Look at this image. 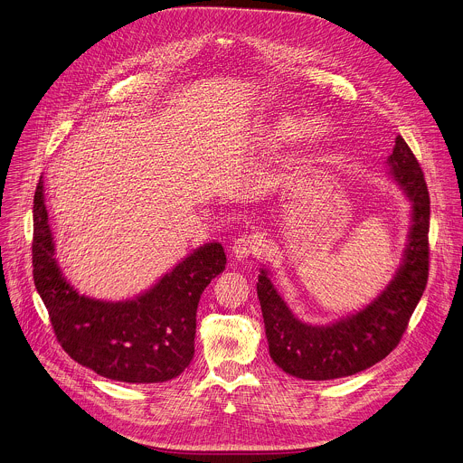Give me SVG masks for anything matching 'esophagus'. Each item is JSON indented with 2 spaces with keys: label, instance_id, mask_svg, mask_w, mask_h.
Listing matches in <instances>:
<instances>
[{
  "label": "esophagus",
  "instance_id": "34e87169",
  "mask_svg": "<svg viewBox=\"0 0 463 463\" xmlns=\"http://www.w3.org/2000/svg\"><path fill=\"white\" fill-rule=\"evenodd\" d=\"M259 248H260V237L257 233H246V235H241L239 239H235V242L232 246V255L237 260H244L250 255L257 253Z\"/></svg>",
  "mask_w": 463,
  "mask_h": 463
}]
</instances>
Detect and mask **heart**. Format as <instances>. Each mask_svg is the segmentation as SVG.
I'll use <instances>...</instances> for the list:
<instances>
[{"label": "heart", "mask_w": 463, "mask_h": 463, "mask_svg": "<svg viewBox=\"0 0 463 463\" xmlns=\"http://www.w3.org/2000/svg\"><path fill=\"white\" fill-rule=\"evenodd\" d=\"M298 130H300L298 121H295L293 118H280V119H275L273 123H268L262 128L260 141L264 145H279V143L293 137L295 134H298ZM326 136H327V128L322 123L313 121L304 128V137H306L309 148L320 145L326 139ZM172 199H174L175 204H181L186 199V192L184 190H175Z\"/></svg>", "instance_id": "b5f03b06"}]
</instances>
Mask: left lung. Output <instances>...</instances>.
I'll return each mask as SVG.
<instances>
[{
    "label": "left lung",
    "mask_w": 463,
    "mask_h": 463,
    "mask_svg": "<svg viewBox=\"0 0 463 463\" xmlns=\"http://www.w3.org/2000/svg\"><path fill=\"white\" fill-rule=\"evenodd\" d=\"M391 179L411 203V230L392 280L365 307L327 326L298 320L262 268L257 295L273 362L302 380H333L360 373L385 358L400 342L429 277L430 203L423 172L402 139L387 157Z\"/></svg>",
    "instance_id": "left-lung-1"
}]
</instances>
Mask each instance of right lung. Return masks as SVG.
Wrapping results in <instances>:
<instances>
[{
	"mask_svg": "<svg viewBox=\"0 0 463 463\" xmlns=\"http://www.w3.org/2000/svg\"><path fill=\"white\" fill-rule=\"evenodd\" d=\"M33 266L56 338L78 364L110 380L157 383L179 376L190 365L197 304L212 279L224 271L226 255L219 242L203 244L132 300L109 302L81 295L56 260L40 179L34 194Z\"/></svg>",
	"mask_w": 463,
	"mask_h": 463,
	"instance_id": "add662e5",
	"label": "right lung"
}]
</instances>
